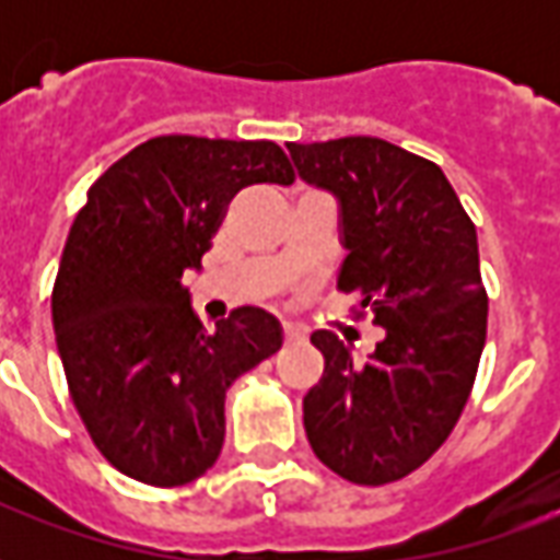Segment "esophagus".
Returning <instances> with one entry per match:
<instances>
[{
	"label": "esophagus",
	"instance_id": "1",
	"mask_svg": "<svg viewBox=\"0 0 560 560\" xmlns=\"http://www.w3.org/2000/svg\"><path fill=\"white\" fill-rule=\"evenodd\" d=\"M284 339H288V341H303L305 332L300 327H293V324H284Z\"/></svg>",
	"mask_w": 560,
	"mask_h": 560
}]
</instances>
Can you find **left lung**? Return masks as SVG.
Masks as SVG:
<instances>
[{
    "mask_svg": "<svg viewBox=\"0 0 560 560\" xmlns=\"http://www.w3.org/2000/svg\"><path fill=\"white\" fill-rule=\"evenodd\" d=\"M288 152L300 179L339 203V291L384 327L365 363L336 332H312L324 377L303 399L308 444L345 480H401L450 438L480 365L489 300L477 228L444 171L396 143L339 138Z\"/></svg>",
    "mask_w": 560,
    "mask_h": 560,
    "instance_id": "left-lung-1",
    "label": "left lung"
}]
</instances>
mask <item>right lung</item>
I'll list each match as a JSON object with an SVG mask.
<instances>
[{
    "instance_id": "right-lung-1",
    "label": "right lung",
    "mask_w": 560,
    "mask_h": 560,
    "mask_svg": "<svg viewBox=\"0 0 560 560\" xmlns=\"http://www.w3.org/2000/svg\"><path fill=\"white\" fill-rule=\"evenodd\" d=\"M272 140L152 138L107 167L68 231L54 332L71 401L102 456L131 480L183 486L224 444V396L279 351L281 324L243 305L203 329L183 276L248 185H291Z\"/></svg>"
}]
</instances>
